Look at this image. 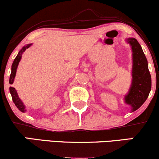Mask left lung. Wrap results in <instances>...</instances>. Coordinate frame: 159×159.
Returning <instances> with one entry per match:
<instances>
[{"mask_svg": "<svg viewBox=\"0 0 159 159\" xmlns=\"http://www.w3.org/2000/svg\"><path fill=\"white\" fill-rule=\"evenodd\" d=\"M127 43L132 46L133 55L132 83L125 97V103L131 105L132 111L138 110L148 98L152 81L148 63L141 46L134 38H129Z\"/></svg>", "mask_w": 159, "mask_h": 159, "instance_id": "left-lung-1", "label": "left lung"}]
</instances>
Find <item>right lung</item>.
<instances>
[{"mask_svg":"<svg viewBox=\"0 0 159 159\" xmlns=\"http://www.w3.org/2000/svg\"><path fill=\"white\" fill-rule=\"evenodd\" d=\"M30 45H31V44L27 45L26 46L23 47V48L20 51V52H19V54H18V55L16 56V57L15 58V60H14L13 63H12V72H11L10 77V84H13L14 78H15L16 74V69H17L18 65H19V63L20 60H21V56H22V54L25 52V50H26L27 48H29V47L30 46ZM10 92L11 93V96H12V101H13V102L16 105V106L17 107V108L19 109V111H21V112H25L26 110H25V105H24L23 102L21 101V99L19 98V96H18L16 89L14 88V87H10Z\"/></svg>","mask_w":159,"mask_h":159,"instance_id":"add662e5","label":"right lung"}]
</instances>
